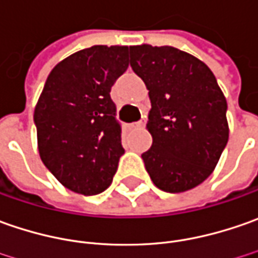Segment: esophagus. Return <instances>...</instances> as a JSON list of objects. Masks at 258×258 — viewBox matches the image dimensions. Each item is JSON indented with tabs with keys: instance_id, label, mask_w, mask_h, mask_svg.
<instances>
[{
	"instance_id": "34e87169",
	"label": "esophagus",
	"mask_w": 258,
	"mask_h": 258,
	"mask_svg": "<svg viewBox=\"0 0 258 258\" xmlns=\"http://www.w3.org/2000/svg\"><path fill=\"white\" fill-rule=\"evenodd\" d=\"M146 122H147V120H146V117H144L143 120H140V121H137V122H133V124H130V127H131V128H143V127L146 125Z\"/></svg>"
}]
</instances>
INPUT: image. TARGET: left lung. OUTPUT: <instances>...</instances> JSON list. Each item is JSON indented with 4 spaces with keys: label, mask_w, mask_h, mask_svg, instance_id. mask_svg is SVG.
Wrapping results in <instances>:
<instances>
[{
    "label": "left lung",
    "mask_w": 258,
    "mask_h": 258,
    "mask_svg": "<svg viewBox=\"0 0 258 258\" xmlns=\"http://www.w3.org/2000/svg\"><path fill=\"white\" fill-rule=\"evenodd\" d=\"M130 64L151 100L153 146L141 156L147 173L165 192L197 187L228 141L227 101L216 77L201 59L168 45H133Z\"/></svg>",
    "instance_id": "obj_1"
}]
</instances>
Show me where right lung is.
<instances>
[{
    "label": "right lung",
    "mask_w": 258,
    "mask_h": 258,
    "mask_svg": "<svg viewBox=\"0 0 258 258\" xmlns=\"http://www.w3.org/2000/svg\"><path fill=\"white\" fill-rule=\"evenodd\" d=\"M127 57V45L77 51L51 70L35 105L41 160L78 194L107 190L124 154L110 91L128 68Z\"/></svg>",
    "instance_id": "add662e5"
}]
</instances>
